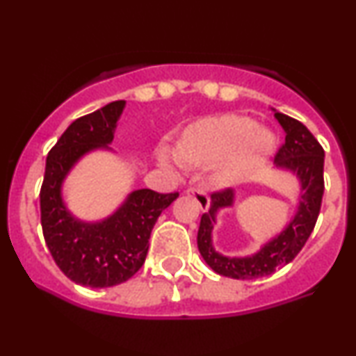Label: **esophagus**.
Here are the masks:
<instances>
[{
    "label": "esophagus",
    "instance_id": "esophagus-1",
    "mask_svg": "<svg viewBox=\"0 0 356 356\" xmlns=\"http://www.w3.org/2000/svg\"><path fill=\"white\" fill-rule=\"evenodd\" d=\"M186 194L194 197V199L197 200V204H199V207L202 209V211H207L209 205H211V200H209L207 192H205L204 189H200V187H194V186L187 187Z\"/></svg>",
    "mask_w": 356,
    "mask_h": 356
}]
</instances>
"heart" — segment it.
I'll list each match as a JSON object with an SVG mask.
<instances>
[{
	"label": "heart",
	"instance_id": "b5f03b06",
	"mask_svg": "<svg viewBox=\"0 0 356 356\" xmlns=\"http://www.w3.org/2000/svg\"><path fill=\"white\" fill-rule=\"evenodd\" d=\"M273 147L275 136L267 127H257L245 115L225 114L187 127L179 143V153L192 164H212L225 159L219 179L234 182L259 169ZM181 156L167 147L159 149L162 164L181 165Z\"/></svg>",
	"mask_w": 356,
	"mask_h": 356
}]
</instances>
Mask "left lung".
<instances>
[{
    "label": "left lung",
    "mask_w": 356,
    "mask_h": 356,
    "mask_svg": "<svg viewBox=\"0 0 356 356\" xmlns=\"http://www.w3.org/2000/svg\"><path fill=\"white\" fill-rule=\"evenodd\" d=\"M273 113L282 129L285 131V143L278 149L275 165L278 169H286L297 175L302 191L300 202L285 229L264 243L259 252L247 257H227L213 248L212 230L217 212L220 209L232 207L235 195L230 189L213 192L211 195V209L200 219L197 247L205 264L219 275L237 278V280H252V278L270 275L298 255L318 219L325 189L323 147L300 121L277 113L275 109Z\"/></svg>",
    "instance_id": "left-lung-1"
}]
</instances>
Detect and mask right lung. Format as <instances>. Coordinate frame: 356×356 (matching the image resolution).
Wrapping results in <instances>:
<instances>
[{
	"label": "right lung",
	"mask_w": 356,
	"mask_h": 356,
	"mask_svg": "<svg viewBox=\"0 0 356 356\" xmlns=\"http://www.w3.org/2000/svg\"><path fill=\"white\" fill-rule=\"evenodd\" d=\"M124 106L126 101L109 102L71 122L46 157L40 192L42 235L56 265L74 284L91 289L122 284L143 267L154 224L179 197L177 192L134 191L99 222L79 220L67 211L61 191L64 179L88 152L109 151Z\"/></svg>",
	"instance_id": "obj_1"
}]
</instances>
